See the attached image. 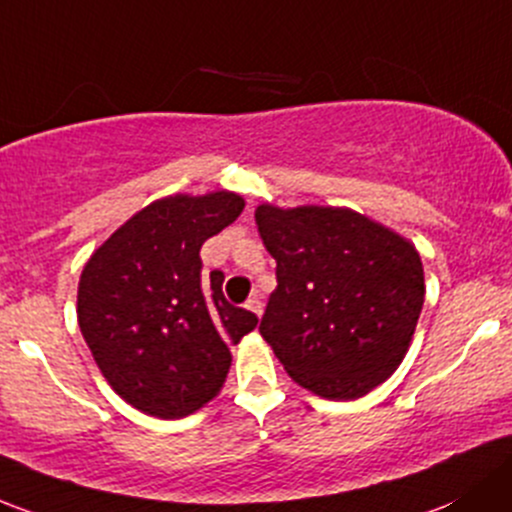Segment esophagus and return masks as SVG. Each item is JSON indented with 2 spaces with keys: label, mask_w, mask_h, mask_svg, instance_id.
<instances>
[{
  "label": "esophagus",
  "mask_w": 512,
  "mask_h": 512,
  "mask_svg": "<svg viewBox=\"0 0 512 512\" xmlns=\"http://www.w3.org/2000/svg\"><path fill=\"white\" fill-rule=\"evenodd\" d=\"M245 306H247V309H250L255 316H262V311H265V301H262L260 294H252V297L247 299Z\"/></svg>",
  "instance_id": "34e87169"
}]
</instances>
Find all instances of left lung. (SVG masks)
<instances>
[{
    "mask_svg": "<svg viewBox=\"0 0 512 512\" xmlns=\"http://www.w3.org/2000/svg\"><path fill=\"white\" fill-rule=\"evenodd\" d=\"M255 220L277 260L260 333L289 378L326 400L385 383L422 314L419 252L348 208L260 206Z\"/></svg>",
    "mask_w": 512,
    "mask_h": 512,
    "instance_id": "8db88e82",
    "label": "left lung"
}]
</instances>
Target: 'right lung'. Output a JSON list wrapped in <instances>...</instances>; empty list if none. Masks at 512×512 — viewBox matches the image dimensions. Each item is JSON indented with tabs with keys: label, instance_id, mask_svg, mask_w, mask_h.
Returning a JSON list of instances; mask_svg holds the SVG:
<instances>
[{
	"label": "right lung",
	"instance_id": "add662e5",
	"mask_svg": "<svg viewBox=\"0 0 512 512\" xmlns=\"http://www.w3.org/2000/svg\"><path fill=\"white\" fill-rule=\"evenodd\" d=\"M245 208L238 193L169 196L95 250L78 284V324L112 390L137 410L181 419L223 387L230 346L257 326L203 277L201 245Z\"/></svg>",
	"mask_w": 512,
	"mask_h": 512
}]
</instances>
